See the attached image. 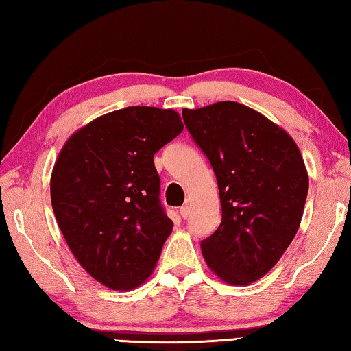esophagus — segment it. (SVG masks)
Segmentation results:
<instances>
[{"label":"esophagus","mask_w":351,"mask_h":351,"mask_svg":"<svg viewBox=\"0 0 351 351\" xmlns=\"http://www.w3.org/2000/svg\"><path fill=\"white\" fill-rule=\"evenodd\" d=\"M189 211H191V210H189V206H188V205H183V206L180 208V216H182L183 219H188V217H189Z\"/></svg>","instance_id":"1"}]
</instances>
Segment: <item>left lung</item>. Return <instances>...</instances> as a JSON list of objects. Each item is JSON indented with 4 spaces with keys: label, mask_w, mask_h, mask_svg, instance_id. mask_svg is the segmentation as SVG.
Returning a JSON list of instances; mask_svg holds the SVG:
<instances>
[{
    "label": "left lung",
    "mask_w": 351,
    "mask_h": 351,
    "mask_svg": "<svg viewBox=\"0 0 351 351\" xmlns=\"http://www.w3.org/2000/svg\"><path fill=\"white\" fill-rule=\"evenodd\" d=\"M217 179L222 222L202 241L206 265L230 285L263 278L296 236L308 194L302 154L285 129L236 101L183 109Z\"/></svg>",
    "instance_id": "8db88e82"
}]
</instances>
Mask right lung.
<instances>
[{"label":"right lung","mask_w":351,"mask_h":351,"mask_svg":"<svg viewBox=\"0 0 351 351\" xmlns=\"http://www.w3.org/2000/svg\"><path fill=\"white\" fill-rule=\"evenodd\" d=\"M183 131L179 112L129 106L92 120L61 147L51 176L55 219L86 273L128 291L152 274L172 220L154 154Z\"/></svg>","instance_id":"obj_1"}]
</instances>
